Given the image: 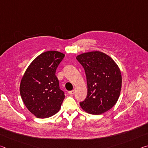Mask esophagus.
I'll use <instances>...</instances> for the list:
<instances>
[{"instance_id":"34e87169","label":"esophagus","mask_w":148,"mask_h":148,"mask_svg":"<svg viewBox=\"0 0 148 148\" xmlns=\"http://www.w3.org/2000/svg\"><path fill=\"white\" fill-rule=\"evenodd\" d=\"M74 92H75V90H72V91H69L68 93H69V95H73V94H74Z\"/></svg>"}]
</instances>
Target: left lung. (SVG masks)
<instances>
[{
    "mask_svg": "<svg viewBox=\"0 0 148 148\" xmlns=\"http://www.w3.org/2000/svg\"><path fill=\"white\" fill-rule=\"evenodd\" d=\"M76 59L85 70L87 95L80 106L87 113L100 115L108 111L118 100L122 77L116 62L103 52L94 51L78 55Z\"/></svg>",
    "mask_w": 148,
    "mask_h": 148,
    "instance_id": "1",
    "label": "left lung"
}]
</instances>
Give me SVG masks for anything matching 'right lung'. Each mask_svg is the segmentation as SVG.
<instances>
[{"label":"right lung","instance_id":"add662e5","mask_svg":"<svg viewBox=\"0 0 148 148\" xmlns=\"http://www.w3.org/2000/svg\"><path fill=\"white\" fill-rule=\"evenodd\" d=\"M64 54L47 51L36 57L27 67L20 83V95L25 105L38 118H47L59 111L64 99L56 76Z\"/></svg>","mask_w":148,"mask_h":148}]
</instances>
